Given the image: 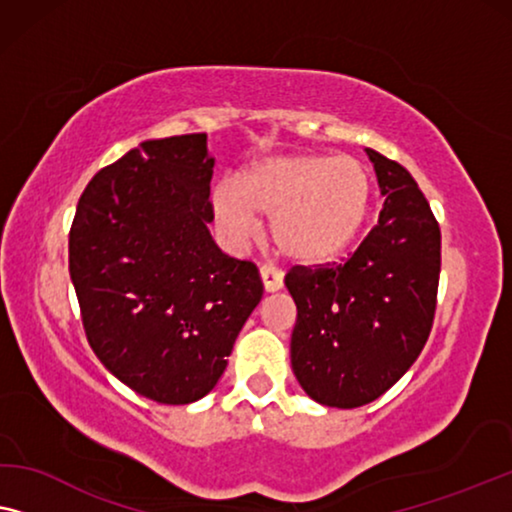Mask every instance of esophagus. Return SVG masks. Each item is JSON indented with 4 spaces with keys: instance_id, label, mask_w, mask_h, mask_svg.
Masks as SVG:
<instances>
[{
    "instance_id": "obj_1",
    "label": "esophagus",
    "mask_w": 512,
    "mask_h": 512,
    "mask_svg": "<svg viewBox=\"0 0 512 512\" xmlns=\"http://www.w3.org/2000/svg\"><path fill=\"white\" fill-rule=\"evenodd\" d=\"M259 276H262L266 292H278L280 287H283V271L276 269V266L264 264L262 269H259Z\"/></svg>"
}]
</instances>
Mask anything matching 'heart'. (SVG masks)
Returning a JSON list of instances; mask_svg holds the SVG:
<instances>
[{
  "mask_svg": "<svg viewBox=\"0 0 512 512\" xmlns=\"http://www.w3.org/2000/svg\"><path fill=\"white\" fill-rule=\"evenodd\" d=\"M373 181L350 155L290 153L262 157L213 192L215 220L229 241L259 234V218H271L280 253L320 264L343 255L369 218Z\"/></svg>",
  "mask_w": 512,
  "mask_h": 512,
  "instance_id": "1",
  "label": "heart"
}]
</instances>
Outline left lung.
Wrapping results in <instances>:
<instances>
[{"mask_svg": "<svg viewBox=\"0 0 512 512\" xmlns=\"http://www.w3.org/2000/svg\"><path fill=\"white\" fill-rule=\"evenodd\" d=\"M385 197L378 225L341 264L294 266L292 371L322 406L357 408L385 394L427 343L441 273V229L415 178L366 148Z\"/></svg>", "mask_w": 512, "mask_h": 512, "instance_id": "1", "label": "left lung"}]
</instances>
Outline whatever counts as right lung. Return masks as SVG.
I'll use <instances>...</instances> for the list:
<instances>
[{"instance_id":"obj_1","label":"right lung","mask_w":512,"mask_h":512,"mask_svg":"<svg viewBox=\"0 0 512 512\" xmlns=\"http://www.w3.org/2000/svg\"><path fill=\"white\" fill-rule=\"evenodd\" d=\"M206 134L143 141L85 187L69 273L90 348L120 383L167 406L218 385L262 299L253 262L215 246Z\"/></svg>"}]
</instances>
